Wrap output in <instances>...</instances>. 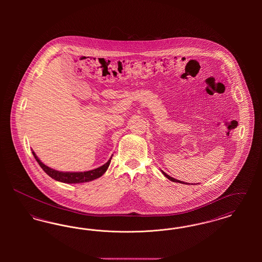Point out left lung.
I'll return each instance as SVG.
<instances>
[{"label":"left lung","instance_id":"1","mask_svg":"<svg viewBox=\"0 0 262 262\" xmlns=\"http://www.w3.org/2000/svg\"><path fill=\"white\" fill-rule=\"evenodd\" d=\"M162 173H163V174H164V176H165V177H166V178H167V179H169V180H170V181H172V182H174V183H181V184H184V182H182V181H178V180H176V179H174V178H172V177H170V176H169V174H166V173H165V172H163V171H162Z\"/></svg>","mask_w":262,"mask_h":262}]
</instances>
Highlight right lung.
I'll use <instances>...</instances> for the list:
<instances>
[{
    "label": "right lung",
    "instance_id": "obj_1",
    "mask_svg": "<svg viewBox=\"0 0 262 262\" xmlns=\"http://www.w3.org/2000/svg\"><path fill=\"white\" fill-rule=\"evenodd\" d=\"M32 154L34 156V158L36 159L38 164L40 165V167L43 169V171L50 176L52 179L58 181V182H62V183H66V184H79V183H86V182H90L93 181L95 179H98L102 174H104L109 165L111 162L112 157L109 159V161L104 164L103 166H101L99 168H96L94 170L91 171H86V172H60V171H56L54 169H51L48 166L44 165L43 163L39 160L36 154L34 153V151H32Z\"/></svg>",
    "mask_w": 262,
    "mask_h": 262
}]
</instances>
